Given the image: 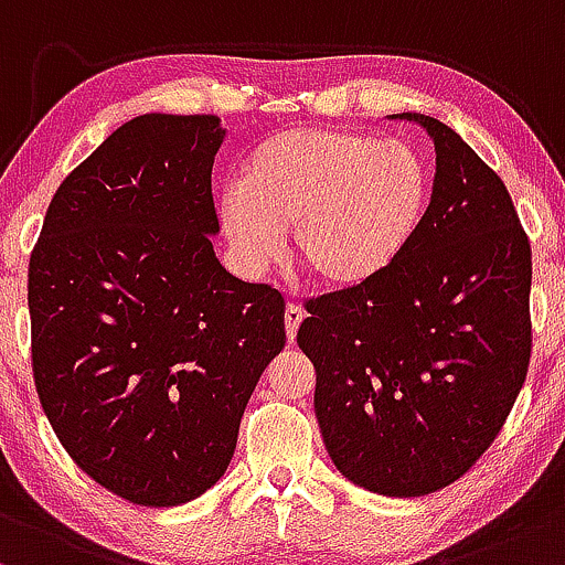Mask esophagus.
<instances>
[{
  "instance_id": "esophagus-1",
  "label": "esophagus",
  "mask_w": 565,
  "mask_h": 565,
  "mask_svg": "<svg viewBox=\"0 0 565 565\" xmlns=\"http://www.w3.org/2000/svg\"><path fill=\"white\" fill-rule=\"evenodd\" d=\"M301 320H303V309L299 303H288V309H285V333H288V341L296 339Z\"/></svg>"
}]
</instances>
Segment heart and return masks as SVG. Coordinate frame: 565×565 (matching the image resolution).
<instances>
[{"label":"heart","mask_w":565,"mask_h":565,"mask_svg":"<svg viewBox=\"0 0 565 565\" xmlns=\"http://www.w3.org/2000/svg\"><path fill=\"white\" fill-rule=\"evenodd\" d=\"M427 202V168L411 146L315 125L258 143L215 213L245 277L282 262L290 230L296 258L317 280L352 290L403 256Z\"/></svg>","instance_id":"1"}]
</instances>
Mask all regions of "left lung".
<instances>
[{
	"mask_svg": "<svg viewBox=\"0 0 565 565\" xmlns=\"http://www.w3.org/2000/svg\"><path fill=\"white\" fill-rule=\"evenodd\" d=\"M435 143L429 205L382 277L307 303L315 414L335 470L382 497L459 480L499 435L531 358V248L507 186L459 132Z\"/></svg>",
	"mask_w": 565,
	"mask_h": 565,
	"instance_id": "left-lung-1",
	"label": "left lung"
}]
</instances>
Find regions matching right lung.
Returning a JSON list of instances; mask_svg holds the SVG:
<instances>
[{"label":"right lung","instance_id":"add662e5","mask_svg":"<svg viewBox=\"0 0 565 565\" xmlns=\"http://www.w3.org/2000/svg\"><path fill=\"white\" fill-rule=\"evenodd\" d=\"M213 114H143L66 175L29 262L40 403L95 483L143 507L221 480L285 301L213 250Z\"/></svg>","mask_w":565,"mask_h":565}]
</instances>
